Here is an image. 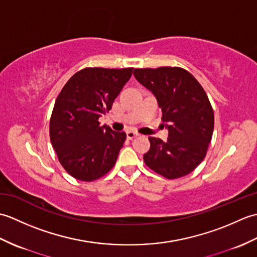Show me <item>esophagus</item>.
I'll return each instance as SVG.
<instances>
[{
  "label": "esophagus",
  "instance_id": "esophagus-1",
  "mask_svg": "<svg viewBox=\"0 0 257 257\" xmlns=\"http://www.w3.org/2000/svg\"><path fill=\"white\" fill-rule=\"evenodd\" d=\"M125 135H127V138L129 139V140H132V139H134L135 137H137V136L139 135L137 132H135V130H128L127 133H125Z\"/></svg>",
  "mask_w": 257,
  "mask_h": 257
}]
</instances>
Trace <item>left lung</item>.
<instances>
[{
    "instance_id": "1",
    "label": "left lung",
    "mask_w": 257,
    "mask_h": 257,
    "mask_svg": "<svg viewBox=\"0 0 257 257\" xmlns=\"http://www.w3.org/2000/svg\"><path fill=\"white\" fill-rule=\"evenodd\" d=\"M134 75L157 98L168 141L150 137L144 160L167 179L187 176L206 155L214 129V112L204 89L181 67L137 68Z\"/></svg>"
}]
</instances>
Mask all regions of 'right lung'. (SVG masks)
Listing matches in <instances>:
<instances>
[{
    "label": "right lung",
    "instance_id": "add662e5",
    "mask_svg": "<svg viewBox=\"0 0 257 257\" xmlns=\"http://www.w3.org/2000/svg\"><path fill=\"white\" fill-rule=\"evenodd\" d=\"M134 68L88 67L70 77L54 105L50 137L58 160L70 176L90 182L116 163L125 134L98 121L130 79Z\"/></svg>",
    "mask_w": 257,
    "mask_h": 257
}]
</instances>
